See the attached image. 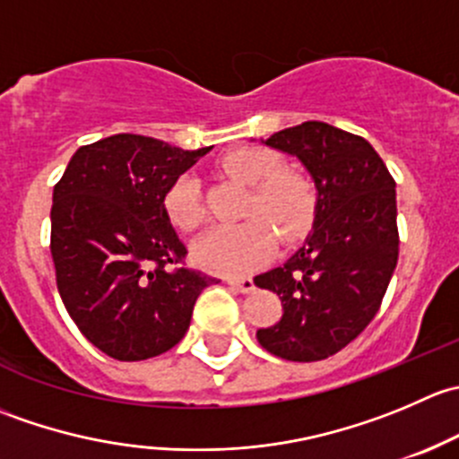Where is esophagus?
Here are the masks:
<instances>
[{
  "label": "esophagus",
  "mask_w": 459,
  "mask_h": 459,
  "mask_svg": "<svg viewBox=\"0 0 459 459\" xmlns=\"http://www.w3.org/2000/svg\"><path fill=\"white\" fill-rule=\"evenodd\" d=\"M226 281H229L230 289L238 290V293H251V290L255 289V284H253L251 277H230V280H226Z\"/></svg>",
  "instance_id": "obj_1"
}]
</instances>
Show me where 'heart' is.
<instances>
[{"label":"heart","mask_w":459,"mask_h":459,"mask_svg":"<svg viewBox=\"0 0 459 459\" xmlns=\"http://www.w3.org/2000/svg\"><path fill=\"white\" fill-rule=\"evenodd\" d=\"M273 152L238 148L224 155L221 170L235 182L251 186L242 224L215 226L193 244V257L202 268L221 275H242L266 262L275 248L276 230L284 242L307 233L313 217V188L304 175L280 169ZM170 221L184 233L200 229L206 211L195 175H179L164 197Z\"/></svg>","instance_id":"b5f03b06"}]
</instances>
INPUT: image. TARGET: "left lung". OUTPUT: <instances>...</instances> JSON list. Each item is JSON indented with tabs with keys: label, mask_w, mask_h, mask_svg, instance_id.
I'll list each match as a JSON object with an SVG mask.
<instances>
[{
	"label": "left lung",
	"mask_w": 459,
	"mask_h": 459,
	"mask_svg": "<svg viewBox=\"0 0 459 459\" xmlns=\"http://www.w3.org/2000/svg\"><path fill=\"white\" fill-rule=\"evenodd\" d=\"M262 143L298 157L317 197L302 248L255 277L284 311L257 342L281 359L317 362L353 342L382 304L400 253L395 182L371 143L331 124L304 122Z\"/></svg>",
	"instance_id": "left-lung-1"
}]
</instances>
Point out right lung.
<instances>
[{
    "instance_id": "right-lung-1",
    "label": "right lung",
    "mask_w": 459,
    "mask_h": 459,
    "mask_svg": "<svg viewBox=\"0 0 459 459\" xmlns=\"http://www.w3.org/2000/svg\"><path fill=\"white\" fill-rule=\"evenodd\" d=\"M211 151L119 135L77 148L50 208V253L68 316L119 362L173 349L215 277L170 268L186 255L164 197Z\"/></svg>"
}]
</instances>
